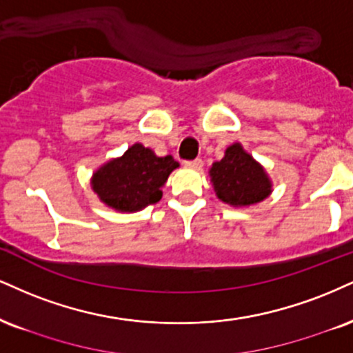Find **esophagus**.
<instances>
[{
	"instance_id": "1",
	"label": "esophagus",
	"mask_w": 353,
	"mask_h": 353,
	"mask_svg": "<svg viewBox=\"0 0 353 353\" xmlns=\"http://www.w3.org/2000/svg\"><path fill=\"white\" fill-rule=\"evenodd\" d=\"M185 165L188 168H192V169H202V159H194V161H185Z\"/></svg>"
}]
</instances>
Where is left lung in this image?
<instances>
[{
  "label": "left lung",
  "instance_id": "8db88e82",
  "mask_svg": "<svg viewBox=\"0 0 353 353\" xmlns=\"http://www.w3.org/2000/svg\"><path fill=\"white\" fill-rule=\"evenodd\" d=\"M209 176L219 201L236 209L256 205L273 192L266 169L240 143L225 150L223 158L212 164Z\"/></svg>",
  "mask_w": 353,
  "mask_h": 353
}]
</instances>
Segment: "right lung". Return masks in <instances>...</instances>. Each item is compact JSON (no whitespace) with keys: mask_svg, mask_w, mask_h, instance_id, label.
Here are the masks:
<instances>
[{"mask_svg":"<svg viewBox=\"0 0 353 353\" xmlns=\"http://www.w3.org/2000/svg\"><path fill=\"white\" fill-rule=\"evenodd\" d=\"M179 168L172 156L156 152L134 143L120 158H112L92 174V190L103 205L123 214H133L159 202L169 174Z\"/></svg>","mask_w":353,"mask_h":353,"instance_id":"add662e5","label":"right lung"}]
</instances>
